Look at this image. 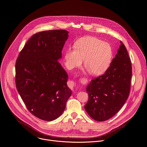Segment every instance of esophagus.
<instances>
[{
    "label": "esophagus",
    "mask_w": 147,
    "mask_h": 147,
    "mask_svg": "<svg viewBox=\"0 0 147 147\" xmlns=\"http://www.w3.org/2000/svg\"><path fill=\"white\" fill-rule=\"evenodd\" d=\"M76 83H75V82H74V81H69V87H71V88H73L74 86H76Z\"/></svg>",
    "instance_id": "34e87169"
}]
</instances>
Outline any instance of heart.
I'll return each mask as SVG.
<instances>
[{"label":"heart","instance_id":"b5f03b06","mask_svg":"<svg viewBox=\"0 0 147 147\" xmlns=\"http://www.w3.org/2000/svg\"><path fill=\"white\" fill-rule=\"evenodd\" d=\"M74 48L67 49L65 53V64L68 69L80 67L82 59L87 71L94 76L102 75L110 66L113 51L109 43L96 37L85 36L75 42Z\"/></svg>","mask_w":147,"mask_h":147}]
</instances>
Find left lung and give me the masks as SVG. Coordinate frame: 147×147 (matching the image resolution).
Returning a JSON list of instances; mask_svg holds the SVG:
<instances>
[{"label": "left lung", "instance_id": "obj_1", "mask_svg": "<svg viewBox=\"0 0 147 147\" xmlns=\"http://www.w3.org/2000/svg\"><path fill=\"white\" fill-rule=\"evenodd\" d=\"M132 76L131 59L125 45H121L105 74L86 87L88 100L84 108L97 121H105L115 115L128 98Z\"/></svg>", "mask_w": 147, "mask_h": 147}]
</instances>
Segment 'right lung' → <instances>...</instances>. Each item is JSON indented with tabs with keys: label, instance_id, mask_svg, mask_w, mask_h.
I'll return each mask as SVG.
<instances>
[{
	"label": "right lung",
	"instance_id": "obj_1",
	"mask_svg": "<svg viewBox=\"0 0 147 147\" xmlns=\"http://www.w3.org/2000/svg\"><path fill=\"white\" fill-rule=\"evenodd\" d=\"M68 33L65 30L35 33L16 62L18 91L29 111L42 120L59 117L72 94L67 86L68 76L58 61Z\"/></svg>",
	"mask_w": 147,
	"mask_h": 147
}]
</instances>
